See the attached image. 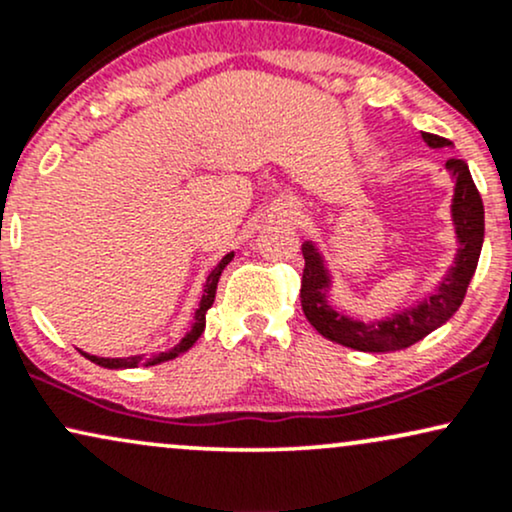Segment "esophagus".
I'll return each mask as SVG.
<instances>
[{"instance_id":"34e87169","label":"esophagus","mask_w":512,"mask_h":512,"mask_svg":"<svg viewBox=\"0 0 512 512\" xmlns=\"http://www.w3.org/2000/svg\"><path fill=\"white\" fill-rule=\"evenodd\" d=\"M291 219H296V214H293V211H291Z\"/></svg>"}]
</instances>
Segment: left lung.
<instances>
[{
  "instance_id": "obj_1",
  "label": "left lung",
  "mask_w": 512,
  "mask_h": 512,
  "mask_svg": "<svg viewBox=\"0 0 512 512\" xmlns=\"http://www.w3.org/2000/svg\"><path fill=\"white\" fill-rule=\"evenodd\" d=\"M424 142L433 149L438 146H448V139L438 137V134L424 132ZM445 166L450 168L452 178H455V199H452V219L457 226V240H460V250H457L455 267L450 269L443 284L428 301L419 303L416 308L399 313L395 317H387L383 322H356L327 303V279L325 264L322 257L317 255L313 243L303 245V276H301V305L303 313L308 317L310 325L315 327L322 337L330 342L356 351H370V354H380V351H402L407 346L421 342L426 334H431L436 327L448 322L455 310L460 308L467 293L469 281L477 272L481 243H484V202L474 185L472 173H469L467 163L462 158H450Z\"/></svg>"
}]
</instances>
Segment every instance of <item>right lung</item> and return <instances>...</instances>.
I'll return each mask as SVG.
<instances>
[{
  "instance_id": "obj_1",
  "label": "right lung",
  "mask_w": 512,
  "mask_h": 512,
  "mask_svg": "<svg viewBox=\"0 0 512 512\" xmlns=\"http://www.w3.org/2000/svg\"><path fill=\"white\" fill-rule=\"evenodd\" d=\"M233 260V252H228L223 260L216 264V269L207 276V286H204V296L202 301H199V308L195 313V322H192L190 332L182 337V342L178 346H173L170 351H163V354H158L154 358H146V356H129V358H98V356H91V354H84L81 351V356H86L88 361H93L96 366H103V368H139V366H154V363H163V361H170V358L185 354L187 349H190L192 344L197 342L199 337H202L204 332V325H207V310L211 308V303H214V296H216V284H219V276L223 272V267H226L228 262Z\"/></svg>"
}]
</instances>
